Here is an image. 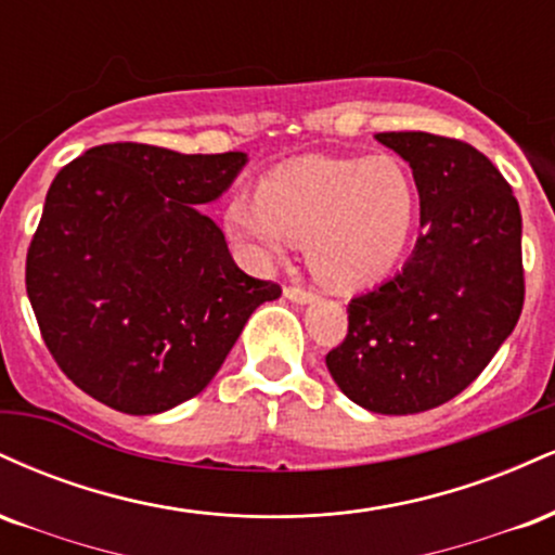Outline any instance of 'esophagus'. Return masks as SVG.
I'll return each instance as SVG.
<instances>
[{"label": "esophagus", "instance_id": "obj_1", "mask_svg": "<svg viewBox=\"0 0 555 555\" xmlns=\"http://www.w3.org/2000/svg\"><path fill=\"white\" fill-rule=\"evenodd\" d=\"M284 297L292 299V302H297V305H308V302H313V299H315L313 292L299 289V286H284Z\"/></svg>", "mask_w": 555, "mask_h": 555}]
</instances>
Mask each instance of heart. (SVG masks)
<instances>
[{"label":"heart","mask_w":555,"mask_h":555,"mask_svg":"<svg viewBox=\"0 0 555 555\" xmlns=\"http://www.w3.org/2000/svg\"><path fill=\"white\" fill-rule=\"evenodd\" d=\"M420 219V190L397 156H305L282 164L227 203L224 229L260 263L305 240V258L321 284L358 292L399 266Z\"/></svg>","instance_id":"b5f03b06"}]
</instances>
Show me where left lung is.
<instances>
[{
  "label": "left lung",
  "instance_id": "1",
  "mask_svg": "<svg viewBox=\"0 0 555 555\" xmlns=\"http://www.w3.org/2000/svg\"><path fill=\"white\" fill-rule=\"evenodd\" d=\"M375 140L410 164L423 234L401 271L349 302V334L326 367L367 412L415 415L462 393L517 326L521 214L469 143L430 132Z\"/></svg>",
  "mask_w": 555,
  "mask_h": 555
}]
</instances>
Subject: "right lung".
Listing matches in <instances>:
<instances>
[{
	"label": "right lung",
	"mask_w": 555,
	"mask_h": 555,
	"mask_svg": "<svg viewBox=\"0 0 555 555\" xmlns=\"http://www.w3.org/2000/svg\"><path fill=\"white\" fill-rule=\"evenodd\" d=\"M247 154L95 145L54 177L28 247L25 289L56 365L125 415L197 397L247 318L282 297L247 276L197 208L232 188Z\"/></svg>",
	"instance_id": "obj_1"
}]
</instances>
